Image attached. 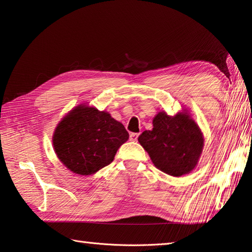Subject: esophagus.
I'll list each match as a JSON object with an SVG mask.
<instances>
[{"mask_svg":"<svg viewBox=\"0 0 252 252\" xmlns=\"http://www.w3.org/2000/svg\"><path fill=\"white\" fill-rule=\"evenodd\" d=\"M138 137H139V133H130V141H137L138 140Z\"/></svg>","mask_w":252,"mask_h":252,"instance_id":"esophagus-1","label":"esophagus"}]
</instances>
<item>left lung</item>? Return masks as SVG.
<instances>
[{
    "mask_svg": "<svg viewBox=\"0 0 252 252\" xmlns=\"http://www.w3.org/2000/svg\"><path fill=\"white\" fill-rule=\"evenodd\" d=\"M153 130H146L138 140L149 154L154 165L170 176L179 177L195 168L201 156L203 135L187 113L169 117L159 112Z\"/></svg>",
    "mask_w": 252,
    "mask_h": 252,
    "instance_id": "obj_1",
    "label": "left lung"
}]
</instances>
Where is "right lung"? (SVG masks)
Wrapping results in <instances>:
<instances>
[{
	"label": "right lung",
	"instance_id": "right-lung-1",
	"mask_svg": "<svg viewBox=\"0 0 252 252\" xmlns=\"http://www.w3.org/2000/svg\"><path fill=\"white\" fill-rule=\"evenodd\" d=\"M129 133L104 111L79 105L56 127L53 143L58 158L78 175H92L113 161Z\"/></svg>",
	"mask_w": 252,
	"mask_h": 252
}]
</instances>
